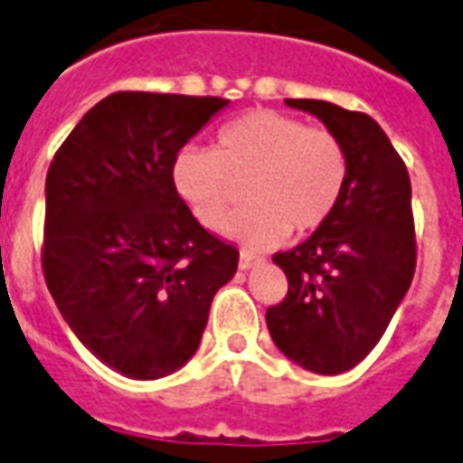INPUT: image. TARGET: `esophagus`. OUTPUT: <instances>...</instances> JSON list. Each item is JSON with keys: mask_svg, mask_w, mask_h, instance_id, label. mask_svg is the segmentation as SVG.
<instances>
[{"mask_svg": "<svg viewBox=\"0 0 463 463\" xmlns=\"http://www.w3.org/2000/svg\"><path fill=\"white\" fill-rule=\"evenodd\" d=\"M260 262H262L260 258H252V255H248V252H242L238 265H241V270H252V268H258Z\"/></svg>", "mask_w": 463, "mask_h": 463, "instance_id": "34e87169", "label": "esophagus"}]
</instances>
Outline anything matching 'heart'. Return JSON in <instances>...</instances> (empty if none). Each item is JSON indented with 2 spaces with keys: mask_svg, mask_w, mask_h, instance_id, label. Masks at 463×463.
Returning <instances> with one entry per match:
<instances>
[{
  "mask_svg": "<svg viewBox=\"0 0 463 463\" xmlns=\"http://www.w3.org/2000/svg\"><path fill=\"white\" fill-rule=\"evenodd\" d=\"M173 188L193 218L218 231L241 203L225 235L248 250L280 245L290 231L312 232L327 221L347 183V153L327 128L258 109L218 133L215 151L185 146L173 158Z\"/></svg>",
  "mask_w": 463,
  "mask_h": 463,
  "instance_id": "b5f03b06",
  "label": "heart"
}]
</instances>
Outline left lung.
Segmentation results:
<instances>
[{"label": "left lung", "mask_w": 463, "mask_h": 463, "mask_svg": "<svg viewBox=\"0 0 463 463\" xmlns=\"http://www.w3.org/2000/svg\"><path fill=\"white\" fill-rule=\"evenodd\" d=\"M285 104L325 123L347 153V183L327 221L272 262L288 298L268 310L282 354L315 374H342L374 349L404 300L414 268L411 183L374 118L317 99Z\"/></svg>", "instance_id": "obj_1"}]
</instances>
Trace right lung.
Masks as SVG:
<instances>
[{"label": "right lung", "instance_id": "add662e5", "mask_svg": "<svg viewBox=\"0 0 463 463\" xmlns=\"http://www.w3.org/2000/svg\"><path fill=\"white\" fill-rule=\"evenodd\" d=\"M228 99L106 96L46 173L44 278L94 357L128 379H161L195 354L238 250L193 218L171 165Z\"/></svg>", "mask_w": 463, "mask_h": 463}]
</instances>
